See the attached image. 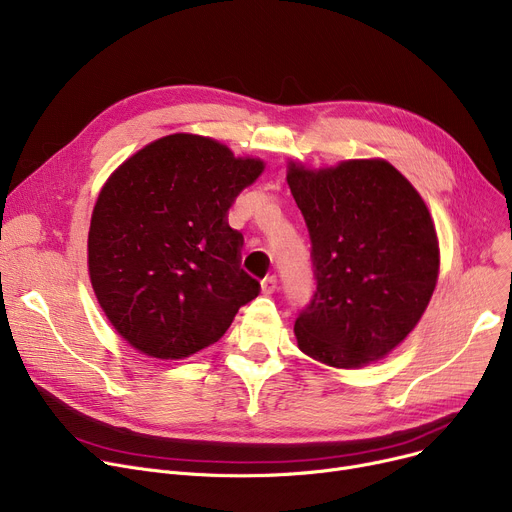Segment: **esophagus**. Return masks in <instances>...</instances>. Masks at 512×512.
Here are the masks:
<instances>
[{"label":"esophagus","instance_id":"obj_1","mask_svg":"<svg viewBox=\"0 0 512 512\" xmlns=\"http://www.w3.org/2000/svg\"><path fill=\"white\" fill-rule=\"evenodd\" d=\"M276 288H278L276 276H267V278L261 282V292L265 294V297H270V294H274Z\"/></svg>","mask_w":512,"mask_h":512}]
</instances>
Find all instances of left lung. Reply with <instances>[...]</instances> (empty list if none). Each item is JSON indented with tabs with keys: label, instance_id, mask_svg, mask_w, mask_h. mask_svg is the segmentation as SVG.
<instances>
[{
	"label": "left lung",
	"instance_id": "left-lung-1",
	"mask_svg": "<svg viewBox=\"0 0 512 512\" xmlns=\"http://www.w3.org/2000/svg\"><path fill=\"white\" fill-rule=\"evenodd\" d=\"M286 182L311 234L317 290L294 321L299 348L338 369L390 355L423 317L440 274L436 226L417 188L382 157L307 168Z\"/></svg>",
	"mask_w": 512,
	"mask_h": 512
}]
</instances>
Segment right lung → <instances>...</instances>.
Segmentation results:
<instances>
[{
  "instance_id": "right-lung-1",
  "label": "right lung",
  "mask_w": 512,
  "mask_h": 512,
  "mask_svg": "<svg viewBox=\"0 0 512 512\" xmlns=\"http://www.w3.org/2000/svg\"><path fill=\"white\" fill-rule=\"evenodd\" d=\"M265 170L259 157L191 132L161 137L105 180L87 265L114 330L147 357L178 361L218 342L259 282L240 270L226 213Z\"/></svg>"
}]
</instances>
